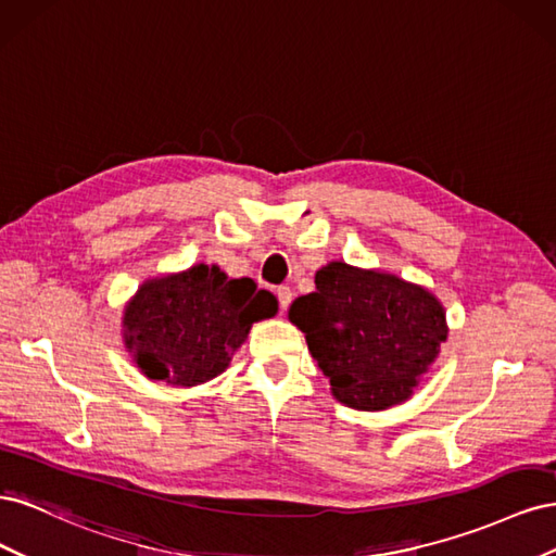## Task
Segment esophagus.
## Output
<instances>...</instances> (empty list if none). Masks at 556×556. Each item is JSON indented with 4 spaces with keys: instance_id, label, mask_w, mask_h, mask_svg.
Returning a JSON list of instances; mask_svg holds the SVG:
<instances>
[{
    "instance_id": "1",
    "label": "esophagus",
    "mask_w": 556,
    "mask_h": 556,
    "mask_svg": "<svg viewBox=\"0 0 556 556\" xmlns=\"http://www.w3.org/2000/svg\"><path fill=\"white\" fill-rule=\"evenodd\" d=\"M276 296H278V301H280V313L288 311L290 304H292V290H290V288H278V290H276Z\"/></svg>"
}]
</instances>
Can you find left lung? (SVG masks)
Instances as JSON below:
<instances>
[{
  "label": "left lung",
  "mask_w": 556,
  "mask_h": 556,
  "mask_svg": "<svg viewBox=\"0 0 556 556\" xmlns=\"http://www.w3.org/2000/svg\"><path fill=\"white\" fill-rule=\"evenodd\" d=\"M331 394L355 410L406 403L447 341L445 308L433 292L380 268L333 260L315 274V292L292 301Z\"/></svg>",
  "instance_id": "obj_1"
}]
</instances>
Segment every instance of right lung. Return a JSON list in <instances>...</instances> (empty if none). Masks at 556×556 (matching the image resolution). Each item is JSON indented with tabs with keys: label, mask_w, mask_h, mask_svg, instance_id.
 Returning <instances> with one entry per match:
<instances>
[{
	"label": "right lung",
	"mask_w": 556,
	"mask_h": 556,
	"mask_svg": "<svg viewBox=\"0 0 556 556\" xmlns=\"http://www.w3.org/2000/svg\"><path fill=\"white\" fill-rule=\"evenodd\" d=\"M278 299L250 278H229L217 264L148 278L123 308V341L150 380L197 387L220 376Z\"/></svg>",
	"instance_id": "right-lung-1"
}]
</instances>
